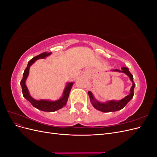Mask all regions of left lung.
Here are the masks:
<instances>
[{
  "label": "left lung",
  "mask_w": 157,
  "mask_h": 157,
  "mask_svg": "<svg viewBox=\"0 0 157 157\" xmlns=\"http://www.w3.org/2000/svg\"><path fill=\"white\" fill-rule=\"evenodd\" d=\"M121 69H122L121 71L118 70V69H114L113 71L124 73L130 77L131 81L132 82V84H133L132 86L130 89V94L129 95H128L127 96H126L124 98H123L120 101H107L106 103H100L96 100H95V99L93 96L92 92L90 91H88V95H89V97L90 98V101H91L92 105L95 109H98V110L100 111L105 112V113L119 111L122 108H124L126 106V104L131 100L133 96H134V89L136 84L134 82V80H133V78H133V75L130 73L128 68L122 67Z\"/></svg>",
  "instance_id": "1"
}]
</instances>
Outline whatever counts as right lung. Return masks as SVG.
<instances>
[{
  "mask_svg": "<svg viewBox=\"0 0 157 157\" xmlns=\"http://www.w3.org/2000/svg\"><path fill=\"white\" fill-rule=\"evenodd\" d=\"M51 54V52L50 53H47V52H43L39 55H38L34 58H32L28 63V65L27 66L26 69L24 71V73L23 74V78L21 80V86L22 88V93H23V96L26 99H27L29 101L33 107H35V108L39 109V110L43 111H47V112H54L56 111L58 109L62 108L63 106L65 105L67 101V99L69 98V92L71 91V89L72 88V86L73 83V82H70L68 83L67 86L65 88L64 92H63V97L61 99H58V100L55 101H48V100H36V99H33L29 93V91H28L27 88L25 85V80L26 78L28 77V75H29V67L30 66L35 62V61L39 59H42L46 58V56H48Z\"/></svg>",
  "mask_w": 157,
  "mask_h": 157,
  "instance_id": "1",
  "label": "right lung"
}]
</instances>
